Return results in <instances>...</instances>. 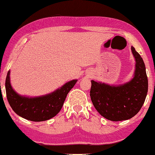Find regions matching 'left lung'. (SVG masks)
<instances>
[{
	"mask_svg": "<svg viewBox=\"0 0 155 155\" xmlns=\"http://www.w3.org/2000/svg\"><path fill=\"white\" fill-rule=\"evenodd\" d=\"M135 58L133 79L119 85H110L91 80L90 96L97 111L111 121L132 118L142 107L148 92V78L144 61L131 47Z\"/></svg>",
	"mask_w": 155,
	"mask_h": 155,
	"instance_id": "8db88e82",
	"label": "left lung"
}]
</instances>
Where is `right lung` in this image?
Wrapping results in <instances>:
<instances>
[{"instance_id":"1","label":"right lung","mask_w":155,"mask_h":155,"mask_svg":"<svg viewBox=\"0 0 155 155\" xmlns=\"http://www.w3.org/2000/svg\"><path fill=\"white\" fill-rule=\"evenodd\" d=\"M10 71H8L5 82L6 98L12 110L23 118L34 122L48 120L55 117L62 107L69 91L77 80L65 83L54 92L41 97H27L19 95L11 86Z\"/></svg>"}]
</instances>
